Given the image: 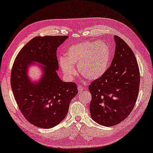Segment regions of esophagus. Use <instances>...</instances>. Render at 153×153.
Segmentation results:
<instances>
[{
  "mask_svg": "<svg viewBox=\"0 0 153 153\" xmlns=\"http://www.w3.org/2000/svg\"><path fill=\"white\" fill-rule=\"evenodd\" d=\"M82 90H83V87L81 86V85H78V91H79V93H81Z\"/></svg>",
  "mask_w": 153,
  "mask_h": 153,
  "instance_id": "1",
  "label": "esophagus"
}]
</instances>
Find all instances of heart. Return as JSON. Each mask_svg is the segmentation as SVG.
Wrapping results in <instances>:
<instances>
[{"label": "heart", "instance_id": "b5f03b06", "mask_svg": "<svg viewBox=\"0 0 153 153\" xmlns=\"http://www.w3.org/2000/svg\"><path fill=\"white\" fill-rule=\"evenodd\" d=\"M110 49L102 42H86L74 45L66 52V57L59 58V64L65 77L72 80L77 74L74 66L85 79L95 80L102 77L108 68Z\"/></svg>", "mask_w": 153, "mask_h": 153}]
</instances>
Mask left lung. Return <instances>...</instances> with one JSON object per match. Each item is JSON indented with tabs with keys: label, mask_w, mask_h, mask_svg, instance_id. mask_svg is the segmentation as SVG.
<instances>
[{
	"label": "left lung",
	"mask_w": 153,
	"mask_h": 153,
	"mask_svg": "<svg viewBox=\"0 0 153 153\" xmlns=\"http://www.w3.org/2000/svg\"><path fill=\"white\" fill-rule=\"evenodd\" d=\"M115 51L105 74L89 84L91 118L102 126L117 125L127 117L138 96L140 74L133 51L124 40L114 36Z\"/></svg>",
	"instance_id": "8db88e82"
}]
</instances>
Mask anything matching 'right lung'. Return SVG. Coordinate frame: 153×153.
I'll list each match as a JSON object with an SVG mask.
<instances>
[{
	"label": "right lung",
	"instance_id": "obj_1",
	"mask_svg": "<svg viewBox=\"0 0 153 153\" xmlns=\"http://www.w3.org/2000/svg\"><path fill=\"white\" fill-rule=\"evenodd\" d=\"M67 36H37L25 45L15 59L11 72V87L21 112L31 124L51 128L59 124L68 112L71 100L78 94L74 82H63L56 73L59 69L58 47ZM33 61L44 69L42 78L33 83L27 68Z\"/></svg>",
	"mask_w": 153,
	"mask_h": 153
}]
</instances>
